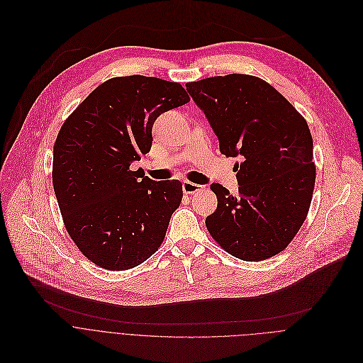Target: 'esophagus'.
<instances>
[{
	"label": "esophagus",
	"mask_w": 363,
	"mask_h": 363,
	"mask_svg": "<svg viewBox=\"0 0 363 363\" xmlns=\"http://www.w3.org/2000/svg\"><path fill=\"white\" fill-rule=\"evenodd\" d=\"M203 187L200 184H196V183H191V182H183V191L186 194H194L197 191H201Z\"/></svg>",
	"instance_id": "34e87169"
}]
</instances>
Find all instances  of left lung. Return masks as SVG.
<instances>
[{
  "label": "left lung",
  "mask_w": 363,
  "mask_h": 363,
  "mask_svg": "<svg viewBox=\"0 0 363 363\" xmlns=\"http://www.w3.org/2000/svg\"><path fill=\"white\" fill-rule=\"evenodd\" d=\"M235 164L239 196L219 183L217 208L206 217L211 238L229 255L259 262L287 247L313 196V140L303 116L264 80L247 74L186 84Z\"/></svg>",
  "instance_id": "left-lung-1"
}]
</instances>
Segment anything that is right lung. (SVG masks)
<instances>
[{
	"mask_svg": "<svg viewBox=\"0 0 363 363\" xmlns=\"http://www.w3.org/2000/svg\"><path fill=\"white\" fill-rule=\"evenodd\" d=\"M189 101L180 83L114 77L61 125L52 149L54 193L68 236L94 264L133 269L163 243L183 186L130 166L150 152L156 118Z\"/></svg>",
	"mask_w": 363,
	"mask_h": 363,
	"instance_id": "obj_1",
	"label": "right lung"
}]
</instances>
